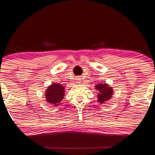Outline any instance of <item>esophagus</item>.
I'll use <instances>...</instances> for the list:
<instances>
[{"label": "esophagus", "instance_id": "34e87169", "mask_svg": "<svg viewBox=\"0 0 155 155\" xmlns=\"http://www.w3.org/2000/svg\"><path fill=\"white\" fill-rule=\"evenodd\" d=\"M75 80H76V82H77L78 84V83H81V77H76Z\"/></svg>", "mask_w": 155, "mask_h": 155}]
</instances>
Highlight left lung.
<instances>
[{"mask_svg": "<svg viewBox=\"0 0 155 155\" xmlns=\"http://www.w3.org/2000/svg\"><path fill=\"white\" fill-rule=\"evenodd\" d=\"M95 89L98 90V101L100 103H104V102L111 99L114 91L111 87H109L107 83H98L95 86Z\"/></svg>", "mask_w": 155, "mask_h": 155, "instance_id": "obj_1", "label": "left lung"}]
</instances>
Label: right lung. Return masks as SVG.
<instances>
[{
    "label": "right lung",
    "instance_id": "add662e5",
    "mask_svg": "<svg viewBox=\"0 0 155 155\" xmlns=\"http://www.w3.org/2000/svg\"><path fill=\"white\" fill-rule=\"evenodd\" d=\"M64 86L61 84L53 83L46 89V101L47 103L57 106L64 98Z\"/></svg>",
    "mask_w": 155,
    "mask_h": 155
}]
</instances>
